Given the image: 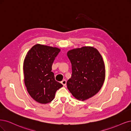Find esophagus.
Segmentation results:
<instances>
[{"mask_svg":"<svg viewBox=\"0 0 131 131\" xmlns=\"http://www.w3.org/2000/svg\"><path fill=\"white\" fill-rule=\"evenodd\" d=\"M61 84L63 85V86H65L66 85V80H65V79H64V80H63L61 82Z\"/></svg>","mask_w":131,"mask_h":131,"instance_id":"esophagus-1","label":"esophagus"}]
</instances>
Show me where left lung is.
<instances>
[{"label": "left lung", "instance_id": "8db88e82", "mask_svg": "<svg viewBox=\"0 0 131 131\" xmlns=\"http://www.w3.org/2000/svg\"><path fill=\"white\" fill-rule=\"evenodd\" d=\"M72 65V75L67 81L70 92L79 100L88 99L97 93L105 77L104 62L96 48L85 46L67 53Z\"/></svg>", "mask_w": 131, "mask_h": 131}]
</instances>
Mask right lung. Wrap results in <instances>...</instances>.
<instances>
[{
	"label": "right lung",
	"mask_w": 131,
	"mask_h": 131,
	"mask_svg": "<svg viewBox=\"0 0 131 131\" xmlns=\"http://www.w3.org/2000/svg\"><path fill=\"white\" fill-rule=\"evenodd\" d=\"M60 50L37 44L27 52L24 62V81L28 93L40 104L50 103L62 85L55 80L52 66Z\"/></svg>",
	"instance_id": "1"
}]
</instances>
